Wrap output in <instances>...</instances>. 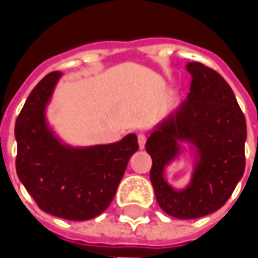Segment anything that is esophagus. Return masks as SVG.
Returning a JSON list of instances; mask_svg holds the SVG:
<instances>
[{
  "instance_id": "esophagus-1",
  "label": "esophagus",
  "mask_w": 258,
  "mask_h": 258,
  "mask_svg": "<svg viewBox=\"0 0 258 258\" xmlns=\"http://www.w3.org/2000/svg\"><path fill=\"white\" fill-rule=\"evenodd\" d=\"M138 142H139V146H141V148H145V144H146V135H138Z\"/></svg>"
}]
</instances>
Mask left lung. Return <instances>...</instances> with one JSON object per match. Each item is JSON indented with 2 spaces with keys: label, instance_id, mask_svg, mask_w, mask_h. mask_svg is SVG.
Returning a JSON list of instances; mask_svg holds the SVG:
<instances>
[{
  "label": "left lung",
  "instance_id": "obj_1",
  "mask_svg": "<svg viewBox=\"0 0 258 258\" xmlns=\"http://www.w3.org/2000/svg\"><path fill=\"white\" fill-rule=\"evenodd\" d=\"M192 76L188 97L151 132L146 152L152 158L151 182L165 213L192 220L220 210L243 178L245 117L231 87L203 63H188ZM194 148L191 182L175 190L164 179V168L180 153V144Z\"/></svg>",
  "mask_w": 258,
  "mask_h": 258
}]
</instances>
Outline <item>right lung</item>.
I'll use <instances>...</instances> for the list:
<instances>
[{"label": "right lung", "mask_w": 258, "mask_h": 258, "mask_svg": "<svg viewBox=\"0 0 258 258\" xmlns=\"http://www.w3.org/2000/svg\"><path fill=\"white\" fill-rule=\"evenodd\" d=\"M61 77L48 73L25 100L15 122L20 181L45 213L85 221L113 201L131 156L139 149L135 134L109 145L73 148L61 144L45 119V107Z\"/></svg>", "instance_id": "right-lung-1"}]
</instances>
